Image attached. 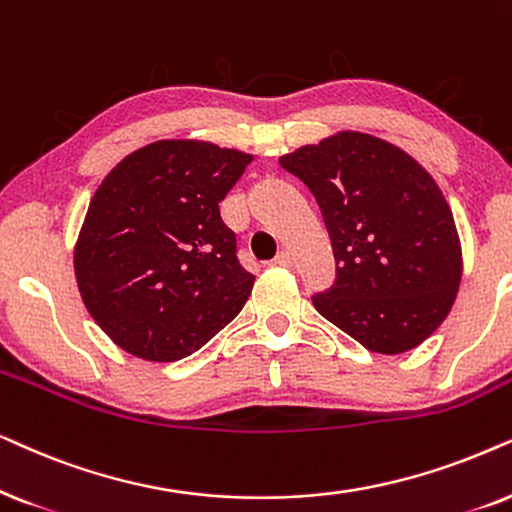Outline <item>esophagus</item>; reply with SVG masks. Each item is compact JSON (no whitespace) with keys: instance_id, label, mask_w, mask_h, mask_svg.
<instances>
[{"instance_id":"34e87169","label":"esophagus","mask_w":512,"mask_h":512,"mask_svg":"<svg viewBox=\"0 0 512 512\" xmlns=\"http://www.w3.org/2000/svg\"><path fill=\"white\" fill-rule=\"evenodd\" d=\"M274 262L278 264V267H292V264H295V257H292L290 250L283 248V250L276 255Z\"/></svg>"}]
</instances>
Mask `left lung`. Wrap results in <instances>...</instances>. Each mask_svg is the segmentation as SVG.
<instances>
[{
  "label": "left lung",
  "instance_id": "1",
  "mask_svg": "<svg viewBox=\"0 0 512 512\" xmlns=\"http://www.w3.org/2000/svg\"><path fill=\"white\" fill-rule=\"evenodd\" d=\"M323 213L337 278L313 295L323 318L374 353L438 330L461 283V243L433 177L391 142L339 133L281 156Z\"/></svg>",
  "mask_w": 512,
  "mask_h": 512
}]
</instances>
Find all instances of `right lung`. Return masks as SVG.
Returning a JSON list of instances; mask_svg holds the SVG:
<instances>
[{
    "label": "right lung",
    "mask_w": 512,
    "mask_h": 512,
    "mask_svg": "<svg viewBox=\"0 0 512 512\" xmlns=\"http://www.w3.org/2000/svg\"><path fill=\"white\" fill-rule=\"evenodd\" d=\"M250 161L210 142L161 140L102 180L74 248V274L114 344L173 363L238 316L255 276L241 267L220 201Z\"/></svg>",
    "instance_id": "right-lung-1"
}]
</instances>
